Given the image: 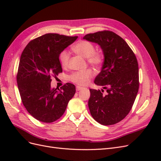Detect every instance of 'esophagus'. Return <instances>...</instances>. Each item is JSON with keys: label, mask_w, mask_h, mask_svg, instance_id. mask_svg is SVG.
Returning <instances> with one entry per match:
<instances>
[{"label": "esophagus", "mask_w": 161, "mask_h": 161, "mask_svg": "<svg viewBox=\"0 0 161 161\" xmlns=\"http://www.w3.org/2000/svg\"><path fill=\"white\" fill-rule=\"evenodd\" d=\"M82 87H81V86H76V91H80V90H82Z\"/></svg>", "instance_id": "obj_1"}]
</instances>
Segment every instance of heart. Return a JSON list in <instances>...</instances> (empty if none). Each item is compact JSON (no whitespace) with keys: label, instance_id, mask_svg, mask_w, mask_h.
Masks as SVG:
<instances>
[{"label":"heart","instance_id":"b5f03b06","mask_svg":"<svg viewBox=\"0 0 161 161\" xmlns=\"http://www.w3.org/2000/svg\"><path fill=\"white\" fill-rule=\"evenodd\" d=\"M95 46L89 42L80 41L72 47V51L77 55L86 58L87 62L94 67H99L103 62V56L101 53L95 51ZM60 61L63 67L69 64V55L66 51H63L60 55ZM93 75L92 70L87 69L84 71L74 72L70 76V80L75 83L85 86L88 83Z\"/></svg>","mask_w":161,"mask_h":161}]
</instances>
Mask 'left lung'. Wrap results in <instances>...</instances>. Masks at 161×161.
<instances>
[{
    "label": "left lung",
    "instance_id": "8db88e82",
    "mask_svg": "<svg viewBox=\"0 0 161 161\" xmlns=\"http://www.w3.org/2000/svg\"><path fill=\"white\" fill-rule=\"evenodd\" d=\"M83 40L98 44L103 52V66L94 82L103 86L108 92L104 95L100 90L89 89L88 105L91 114L102 125L115 124L129 114L137 95L139 89L137 59L124 39L112 31L87 34Z\"/></svg>",
    "mask_w": 161,
    "mask_h": 161
}]
</instances>
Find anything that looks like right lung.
<instances>
[{"instance_id": "obj_1", "label": "right lung", "mask_w": 161, "mask_h": 161, "mask_svg": "<svg viewBox=\"0 0 161 161\" xmlns=\"http://www.w3.org/2000/svg\"><path fill=\"white\" fill-rule=\"evenodd\" d=\"M77 38L46 33L31 41L21 53L17 76L19 93L27 111L42 122L59 119L75 94V86L69 82L61 89L52 88L51 76L62 72L60 54Z\"/></svg>"}]
</instances>
